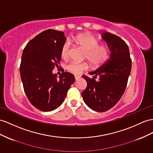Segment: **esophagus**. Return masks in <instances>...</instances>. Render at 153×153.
<instances>
[{
    "instance_id": "obj_1",
    "label": "esophagus",
    "mask_w": 153,
    "mask_h": 153,
    "mask_svg": "<svg viewBox=\"0 0 153 153\" xmlns=\"http://www.w3.org/2000/svg\"><path fill=\"white\" fill-rule=\"evenodd\" d=\"M74 77H75V79L77 80L78 79H79V78L81 77V76H79V75H75V76H74Z\"/></svg>"
}]
</instances>
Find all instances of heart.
<instances>
[{
    "label": "heart",
    "mask_w": 153,
    "mask_h": 153,
    "mask_svg": "<svg viewBox=\"0 0 153 153\" xmlns=\"http://www.w3.org/2000/svg\"><path fill=\"white\" fill-rule=\"evenodd\" d=\"M76 44L86 50L85 57L94 66H99L107 61L108 57V50L106 46L98 45L97 39L90 35H81L74 40ZM70 54V46L68 42L62 45L60 55L63 59H66ZM88 68L87 62L71 61L66 65V69L74 74H81Z\"/></svg>",
    "instance_id": "1"
}]
</instances>
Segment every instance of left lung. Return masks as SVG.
<instances>
[{"mask_svg":"<svg viewBox=\"0 0 153 153\" xmlns=\"http://www.w3.org/2000/svg\"><path fill=\"white\" fill-rule=\"evenodd\" d=\"M111 51V56L103 64L83 76L87 87L81 94L88 107L97 112H105L118 102L126 88L131 71L132 60L128 45L122 39L109 32L102 34ZM97 76L99 81H95Z\"/></svg>","mask_w":153,"mask_h":153,"instance_id":"8db88e82","label":"left lung"}]
</instances>
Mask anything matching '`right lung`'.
<instances>
[{"label": "right lung", "instance_id": "1", "mask_svg": "<svg viewBox=\"0 0 153 153\" xmlns=\"http://www.w3.org/2000/svg\"><path fill=\"white\" fill-rule=\"evenodd\" d=\"M65 41L64 32L48 29L30 41L23 50L20 65L23 88L39 111L49 112L59 107L75 81L70 72L63 71L59 79L52 73L61 60L60 50Z\"/></svg>", "mask_w": 153, "mask_h": 153}]
</instances>
